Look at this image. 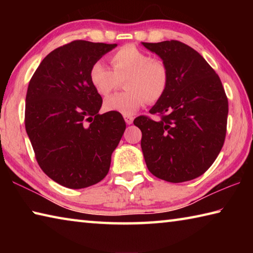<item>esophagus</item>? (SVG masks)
Here are the masks:
<instances>
[{
    "label": "esophagus",
    "mask_w": 253,
    "mask_h": 253,
    "mask_svg": "<svg viewBox=\"0 0 253 253\" xmlns=\"http://www.w3.org/2000/svg\"><path fill=\"white\" fill-rule=\"evenodd\" d=\"M124 118H125V122L127 125H130V124H132V122H134V117L130 116V115H126V116H124Z\"/></svg>",
    "instance_id": "34e87169"
}]
</instances>
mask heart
Masks as SVG:
<instances>
[{
  "mask_svg": "<svg viewBox=\"0 0 253 253\" xmlns=\"http://www.w3.org/2000/svg\"><path fill=\"white\" fill-rule=\"evenodd\" d=\"M113 70L100 61L93 63L89 79L95 90L101 96H108L125 81L126 92L107 98L104 102L106 111L124 116L136 113L146 101L161 100L169 85V71L161 59L136 48L125 45L110 57Z\"/></svg>",
  "mask_w": 253,
  "mask_h": 253,
  "instance_id": "obj_1",
  "label": "heart"
}]
</instances>
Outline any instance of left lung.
I'll use <instances>...</instances> for the list:
<instances>
[{"mask_svg": "<svg viewBox=\"0 0 253 253\" xmlns=\"http://www.w3.org/2000/svg\"><path fill=\"white\" fill-rule=\"evenodd\" d=\"M142 44L169 71L168 91L149 110L160 121L146 116L134 121L142 130L145 163L164 181H191L207 172L223 146L228 98L219 76L191 46L176 40Z\"/></svg>", "mask_w": 253, "mask_h": 253, "instance_id": "8db88e82", "label": "left lung"}]
</instances>
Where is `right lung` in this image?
<instances>
[{
	"mask_svg": "<svg viewBox=\"0 0 253 253\" xmlns=\"http://www.w3.org/2000/svg\"><path fill=\"white\" fill-rule=\"evenodd\" d=\"M116 46L72 41L46 55L29 83L25 129L41 169L62 186L100 182L125 131L121 114H99L101 96L89 79L93 63Z\"/></svg>",
	"mask_w": 253,
	"mask_h": 253,
	"instance_id": "add662e5",
	"label": "right lung"
}]
</instances>
